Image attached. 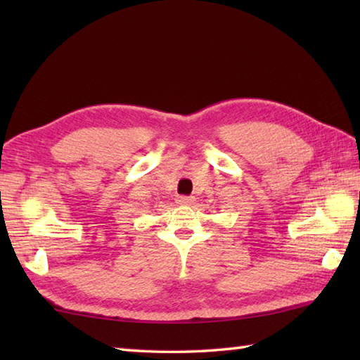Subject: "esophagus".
I'll list each match as a JSON object with an SVG mask.
<instances>
[{
	"label": "esophagus",
	"instance_id": "1",
	"mask_svg": "<svg viewBox=\"0 0 360 360\" xmlns=\"http://www.w3.org/2000/svg\"><path fill=\"white\" fill-rule=\"evenodd\" d=\"M195 201H196L195 196H178V200H176V202L182 204V205H190V204H193Z\"/></svg>",
	"mask_w": 360,
	"mask_h": 360
}]
</instances>
